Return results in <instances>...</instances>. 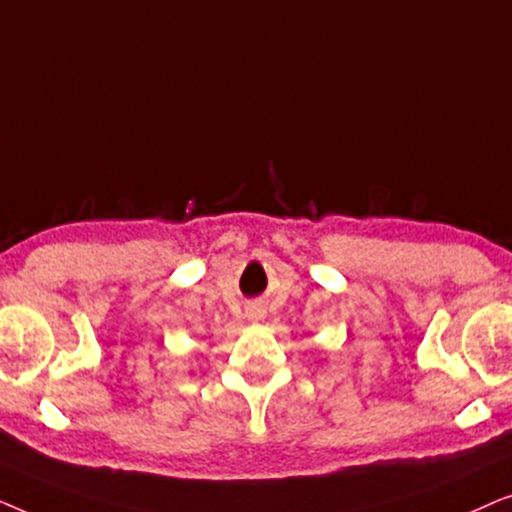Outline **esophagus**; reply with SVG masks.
I'll return each mask as SVG.
<instances>
[{"instance_id": "34e87169", "label": "esophagus", "mask_w": 512, "mask_h": 512, "mask_svg": "<svg viewBox=\"0 0 512 512\" xmlns=\"http://www.w3.org/2000/svg\"><path fill=\"white\" fill-rule=\"evenodd\" d=\"M247 317L251 319V321H258V319H263V310L258 305H254V307H249L247 310Z\"/></svg>"}]
</instances>
